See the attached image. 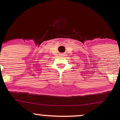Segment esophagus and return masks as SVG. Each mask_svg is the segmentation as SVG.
I'll return each mask as SVG.
<instances>
[{"label": "esophagus", "instance_id": "obj_1", "mask_svg": "<svg viewBox=\"0 0 120 120\" xmlns=\"http://www.w3.org/2000/svg\"><path fill=\"white\" fill-rule=\"evenodd\" d=\"M63 55H64V54H63Z\"/></svg>", "mask_w": 120, "mask_h": 120}]
</instances>
